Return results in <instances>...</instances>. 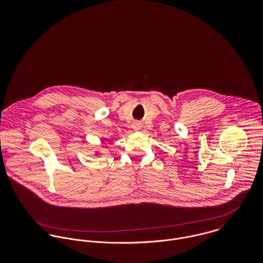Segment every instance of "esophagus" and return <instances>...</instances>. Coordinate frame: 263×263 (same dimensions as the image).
<instances>
[{"label": "esophagus", "instance_id": "esophagus-1", "mask_svg": "<svg viewBox=\"0 0 263 263\" xmlns=\"http://www.w3.org/2000/svg\"><path fill=\"white\" fill-rule=\"evenodd\" d=\"M133 128H134L135 132H138V130L141 129V124H140L139 122H135V123L133 124Z\"/></svg>", "mask_w": 263, "mask_h": 263}]
</instances>
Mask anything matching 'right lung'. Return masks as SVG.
Returning a JSON list of instances; mask_svg holds the SVG:
<instances>
[{
	"label": "right lung",
	"instance_id": "obj_1",
	"mask_svg": "<svg viewBox=\"0 0 263 263\" xmlns=\"http://www.w3.org/2000/svg\"><path fill=\"white\" fill-rule=\"evenodd\" d=\"M94 155H95V156H101V155H102V152H101V150L95 151V152H94Z\"/></svg>",
	"mask_w": 263,
	"mask_h": 263
}]
</instances>
